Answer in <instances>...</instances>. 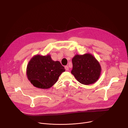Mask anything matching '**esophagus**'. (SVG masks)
<instances>
[{"mask_svg": "<svg viewBox=\"0 0 128 128\" xmlns=\"http://www.w3.org/2000/svg\"><path fill=\"white\" fill-rule=\"evenodd\" d=\"M65 69L66 71H69V67L68 66H65Z\"/></svg>", "mask_w": 128, "mask_h": 128, "instance_id": "34e87169", "label": "esophagus"}]
</instances>
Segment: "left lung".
Masks as SVG:
<instances>
[{"label":"left lung","mask_w":128,"mask_h":128,"mask_svg":"<svg viewBox=\"0 0 128 128\" xmlns=\"http://www.w3.org/2000/svg\"><path fill=\"white\" fill-rule=\"evenodd\" d=\"M73 65L71 74L80 84L88 85L98 80L101 67L99 62L92 54H76L72 59Z\"/></svg>","instance_id":"obj_1"}]
</instances>
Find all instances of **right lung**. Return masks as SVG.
I'll use <instances>...</instances> for the list:
<instances>
[{
  "label": "right lung",
  "instance_id": "right-lung-1",
  "mask_svg": "<svg viewBox=\"0 0 128 128\" xmlns=\"http://www.w3.org/2000/svg\"><path fill=\"white\" fill-rule=\"evenodd\" d=\"M65 69L59 61H53L50 54H36L28 62L26 75L33 86L47 89L55 84Z\"/></svg>",
  "mask_w": 128,
  "mask_h": 128
}]
</instances>
